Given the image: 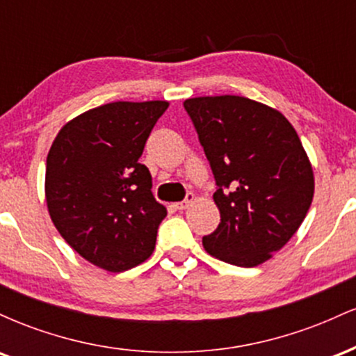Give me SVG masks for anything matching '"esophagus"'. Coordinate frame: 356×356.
I'll return each instance as SVG.
<instances>
[{"label": "esophagus", "instance_id": "esophagus-1", "mask_svg": "<svg viewBox=\"0 0 356 356\" xmlns=\"http://www.w3.org/2000/svg\"><path fill=\"white\" fill-rule=\"evenodd\" d=\"M195 202V195L192 194V192H189V194L186 195V199H184L182 202H175L174 206H175V209H179V211H184V209H187V207L189 206H192V204Z\"/></svg>", "mask_w": 356, "mask_h": 356}]
</instances>
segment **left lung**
<instances>
[{"instance_id": "obj_1", "label": "left lung", "mask_w": 356, "mask_h": 356, "mask_svg": "<svg viewBox=\"0 0 356 356\" xmlns=\"http://www.w3.org/2000/svg\"><path fill=\"white\" fill-rule=\"evenodd\" d=\"M184 107L218 184L220 222L202 246L224 263L259 266L312 206L314 175L303 144L280 110L246 97H195Z\"/></svg>"}]
</instances>
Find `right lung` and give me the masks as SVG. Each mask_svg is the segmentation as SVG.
<instances>
[{
    "instance_id": "right-lung-1",
    "label": "right lung",
    "mask_w": 356,
    "mask_h": 356,
    "mask_svg": "<svg viewBox=\"0 0 356 356\" xmlns=\"http://www.w3.org/2000/svg\"><path fill=\"white\" fill-rule=\"evenodd\" d=\"M165 100L112 102L60 129L47 157L44 197L61 238L88 263L122 273L149 259L167 209L138 162Z\"/></svg>"
}]
</instances>
